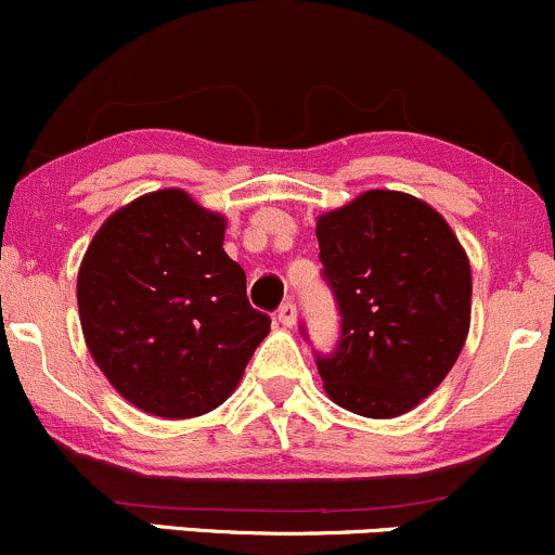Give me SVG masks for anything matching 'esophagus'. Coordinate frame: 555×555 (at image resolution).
Returning a JSON list of instances; mask_svg holds the SVG:
<instances>
[{"label":"esophagus","instance_id":"obj_1","mask_svg":"<svg viewBox=\"0 0 555 555\" xmlns=\"http://www.w3.org/2000/svg\"><path fill=\"white\" fill-rule=\"evenodd\" d=\"M276 319L282 322V326H295V322H297L295 302H284V306L276 311Z\"/></svg>","mask_w":555,"mask_h":555}]
</instances>
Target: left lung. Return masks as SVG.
<instances>
[{
  "mask_svg": "<svg viewBox=\"0 0 555 555\" xmlns=\"http://www.w3.org/2000/svg\"><path fill=\"white\" fill-rule=\"evenodd\" d=\"M340 343L319 356L337 406L388 420L415 410L449 375L470 330V262L430 204L364 191L317 220Z\"/></svg>",
  "mask_w": 555,
  "mask_h": 555,
  "instance_id": "left-lung-1",
  "label": "left lung"
}]
</instances>
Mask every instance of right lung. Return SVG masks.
Instances as JSON below:
<instances>
[{
  "instance_id": "add662e5",
  "label": "right lung",
  "mask_w": 555,
  "mask_h": 555,
  "mask_svg": "<svg viewBox=\"0 0 555 555\" xmlns=\"http://www.w3.org/2000/svg\"><path fill=\"white\" fill-rule=\"evenodd\" d=\"M223 236V215L162 189L116 209L81 258L87 348L116 393L149 415L212 412L271 332Z\"/></svg>"
}]
</instances>
